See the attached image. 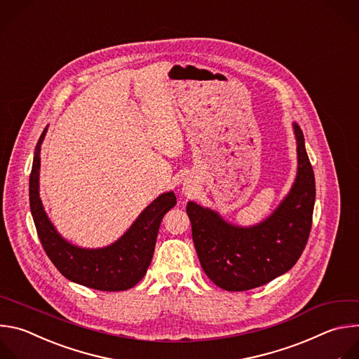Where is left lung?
Instances as JSON below:
<instances>
[{"label": "left lung", "instance_id": "1", "mask_svg": "<svg viewBox=\"0 0 359 359\" xmlns=\"http://www.w3.org/2000/svg\"><path fill=\"white\" fill-rule=\"evenodd\" d=\"M299 168L290 194L262 224L238 228L217 212L188 202L192 241L206 276L221 289L246 292L289 271L300 259L313 224L316 180L304 135L294 123Z\"/></svg>", "mask_w": 359, "mask_h": 359}]
</instances>
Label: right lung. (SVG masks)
Returning <instances> with one entry per match:
<instances>
[{"label":"right lung","mask_w":359,"mask_h":359,"mask_svg":"<svg viewBox=\"0 0 359 359\" xmlns=\"http://www.w3.org/2000/svg\"><path fill=\"white\" fill-rule=\"evenodd\" d=\"M45 134L46 128L36 142L29 175V206L45 253L70 281L102 292L131 289L147 273L161 221L177 203L174 192L163 194L153 201L113 245L103 249H82L70 245L48 219L39 198V153Z\"/></svg>","instance_id":"add662e5"}]
</instances>
